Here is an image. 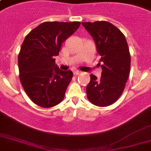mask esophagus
<instances>
[{
	"instance_id": "34e87169",
	"label": "esophagus",
	"mask_w": 151,
	"mask_h": 151,
	"mask_svg": "<svg viewBox=\"0 0 151 151\" xmlns=\"http://www.w3.org/2000/svg\"><path fill=\"white\" fill-rule=\"evenodd\" d=\"M81 73V72L78 70H75L73 71V74H74V75H78V74H80Z\"/></svg>"
}]
</instances>
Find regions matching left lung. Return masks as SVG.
Returning <instances> with one entry per match:
<instances>
[{
  "label": "left lung",
  "mask_w": 151,
  "mask_h": 151,
  "mask_svg": "<svg viewBox=\"0 0 151 151\" xmlns=\"http://www.w3.org/2000/svg\"><path fill=\"white\" fill-rule=\"evenodd\" d=\"M93 37L102 67L100 79L93 74L86 87L88 99L98 106H107L118 99L125 87L131 65L125 37L119 29L106 21L82 22Z\"/></svg>",
  "instance_id": "1"
}]
</instances>
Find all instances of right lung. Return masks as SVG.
<instances>
[{
  "label": "right lung",
  "instance_id": "1",
  "mask_svg": "<svg viewBox=\"0 0 151 151\" xmlns=\"http://www.w3.org/2000/svg\"><path fill=\"white\" fill-rule=\"evenodd\" d=\"M80 24L45 22L25 37L18 58L19 79L27 95L37 105L52 107L64 99L73 73L59 70L55 56L59 55L64 41Z\"/></svg>",
  "mask_w": 151,
  "mask_h": 151
}]
</instances>
